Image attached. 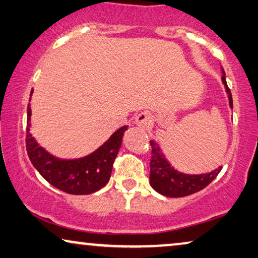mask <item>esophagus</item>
<instances>
[{"instance_id":"34e87169","label":"esophagus","mask_w":258,"mask_h":258,"mask_svg":"<svg viewBox=\"0 0 258 258\" xmlns=\"http://www.w3.org/2000/svg\"><path fill=\"white\" fill-rule=\"evenodd\" d=\"M136 124L141 128H148L153 124V118H152V115L148 112H141V113L137 115Z\"/></svg>"}]
</instances>
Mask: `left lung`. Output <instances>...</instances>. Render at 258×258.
<instances>
[{"label": "left lung", "instance_id": "8db88e82", "mask_svg": "<svg viewBox=\"0 0 258 258\" xmlns=\"http://www.w3.org/2000/svg\"><path fill=\"white\" fill-rule=\"evenodd\" d=\"M222 82L226 86L228 97H229V105L233 108V98H231V92L228 88L224 75L222 76ZM150 144L152 147L150 182L154 190L165 195V197L181 198L197 193V191L208 186L222 169V167L220 166L213 172L200 174V175H189V174L180 173L173 167H170L167 162L158 144H155L154 141H150Z\"/></svg>", "mask_w": 258, "mask_h": 258}]
</instances>
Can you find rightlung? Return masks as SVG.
I'll return each mask as SVG.
<instances>
[{
	"label": "right lung",
	"mask_w": 258,
	"mask_h": 258,
	"mask_svg": "<svg viewBox=\"0 0 258 258\" xmlns=\"http://www.w3.org/2000/svg\"><path fill=\"white\" fill-rule=\"evenodd\" d=\"M32 91L30 93V97ZM30 100V99H29ZM31 108L28 105L27 119V145L28 157L38 173L57 189L74 195L91 194L99 190L108 182L112 167L121 146L122 136L127 126L112 134L106 143L88 157L77 160H61L48 153L36 143L29 132L30 127Z\"/></svg>",
	"instance_id": "1"
}]
</instances>
